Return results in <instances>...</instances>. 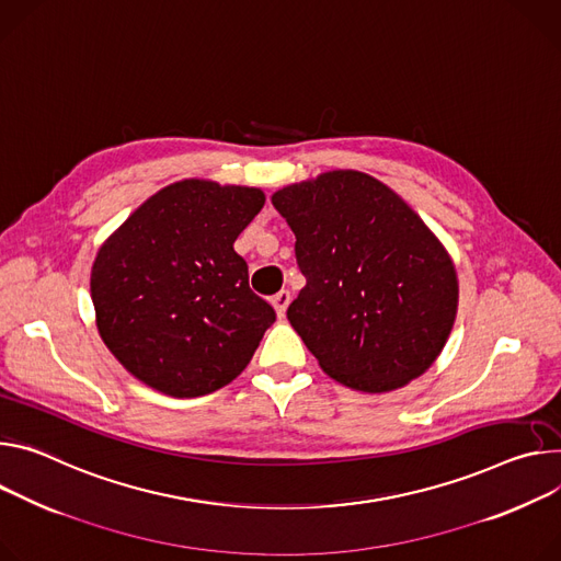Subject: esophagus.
I'll use <instances>...</instances> for the list:
<instances>
[{"instance_id":"34e87169","label":"esophagus","mask_w":561,"mask_h":561,"mask_svg":"<svg viewBox=\"0 0 561 561\" xmlns=\"http://www.w3.org/2000/svg\"><path fill=\"white\" fill-rule=\"evenodd\" d=\"M271 301H273V307H275L277 316L284 318V316H286V309H288V304H290V293H288V290H279L277 295H273Z\"/></svg>"}]
</instances>
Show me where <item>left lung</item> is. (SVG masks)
I'll use <instances>...</instances> for the list:
<instances>
[{"label":"left lung","instance_id":"1","mask_svg":"<svg viewBox=\"0 0 561 561\" xmlns=\"http://www.w3.org/2000/svg\"><path fill=\"white\" fill-rule=\"evenodd\" d=\"M307 286L286 311L337 382L382 393L425 374L458 304L449 254L385 183L333 170L273 194Z\"/></svg>","mask_w":561,"mask_h":561}]
</instances>
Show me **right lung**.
Instances as JSON below:
<instances>
[{
    "mask_svg": "<svg viewBox=\"0 0 561 561\" xmlns=\"http://www.w3.org/2000/svg\"><path fill=\"white\" fill-rule=\"evenodd\" d=\"M264 201L257 187L179 181L149 196L98 250V331L140 382L196 398L245 369L275 311L250 290L248 264L232 245Z\"/></svg>",
    "mask_w": 561,
    "mask_h": 561,
    "instance_id": "1",
    "label": "right lung"
}]
</instances>
